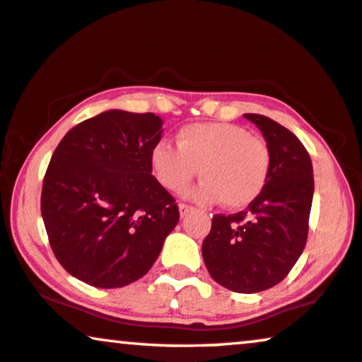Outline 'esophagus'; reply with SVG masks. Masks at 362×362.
I'll return each instance as SVG.
<instances>
[{
  "label": "esophagus",
  "mask_w": 362,
  "mask_h": 362,
  "mask_svg": "<svg viewBox=\"0 0 362 362\" xmlns=\"http://www.w3.org/2000/svg\"><path fill=\"white\" fill-rule=\"evenodd\" d=\"M178 210H180V217H185L187 214L194 210V207H192V205H189V204L180 202V204H178Z\"/></svg>",
  "instance_id": "1"
}]
</instances>
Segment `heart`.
<instances>
[{"mask_svg":"<svg viewBox=\"0 0 362 362\" xmlns=\"http://www.w3.org/2000/svg\"><path fill=\"white\" fill-rule=\"evenodd\" d=\"M158 184L180 192L199 172L192 190L199 202L221 200L227 209H242L262 194L271 175V150L249 128L223 122L190 123L177 132V147L160 140L150 153Z\"/></svg>","mask_w":362,"mask_h":362,"instance_id":"b5f03b06","label":"heart"}]
</instances>
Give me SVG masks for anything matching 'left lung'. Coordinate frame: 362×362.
<instances>
[{
  "label": "left lung",
  "instance_id": "1",
  "mask_svg": "<svg viewBox=\"0 0 362 362\" xmlns=\"http://www.w3.org/2000/svg\"><path fill=\"white\" fill-rule=\"evenodd\" d=\"M244 117L267 141L271 175L247 210L214 215L202 255L215 282L234 292L252 294L281 282L303 254L314 177L308 150L291 130L264 115Z\"/></svg>",
  "mask_w": 362,
  "mask_h": 362
}]
</instances>
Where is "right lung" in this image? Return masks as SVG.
Masks as SVG:
<instances>
[{"mask_svg": "<svg viewBox=\"0 0 362 362\" xmlns=\"http://www.w3.org/2000/svg\"><path fill=\"white\" fill-rule=\"evenodd\" d=\"M162 136L153 113L108 110L73 127L52 155L41 215L54 257L73 277L112 289L150 271L178 223L175 199L152 175Z\"/></svg>", "mask_w": 362, "mask_h": 362, "instance_id": "right-lung-1", "label": "right lung"}]
</instances>
